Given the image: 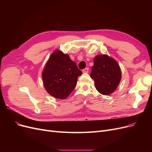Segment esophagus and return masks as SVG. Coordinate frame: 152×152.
I'll list each match as a JSON object with an SVG mask.
<instances>
[{"instance_id":"obj_1","label":"esophagus","mask_w":152,"mask_h":152,"mask_svg":"<svg viewBox=\"0 0 152 152\" xmlns=\"http://www.w3.org/2000/svg\"><path fill=\"white\" fill-rule=\"evenodd\" d=\"M89 72V68H86L84 70H82V72L83 73H88Z\"/></svg>"}]
</instances>
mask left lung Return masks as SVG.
I'll list each match as a JSON object with an SVG mask.
<instances>
[{
  "instance_id": "left-lung-1",
  "label": "left lung",
  "mask_w": 152,
  "mask_h": 152,
  "mask_svg": "<svg viewBox=\"0 0 152 152\" xmlns=\"http://www.w3.org/2000/svg\"><path fill=\"white\" fill-rule=\"evenodd\" d=\"M91 77L99 93L109 95L117 89L121 80V71L117 61L106 54L98 55L94 59Z\"/></svg>"
}]
</instances>
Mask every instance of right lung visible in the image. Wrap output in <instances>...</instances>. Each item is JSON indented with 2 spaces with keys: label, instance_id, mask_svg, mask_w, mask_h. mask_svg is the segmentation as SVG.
Returning <instances> with one entry per match:
<instances>
[{
  "label": "right lung",
  "instance_id": "1",
  "mask_svg": "<svg viewBox=\"0 0 152 152\" xmlns=\"http://www.w3.org/2000/svg\"><path fill=\"white\" fill-rule=\"evenodd\" d=\"M82 71L68 55L56 50L50 56L42 72V79L48 93L58 99H65L76 87Z\"/></svg>",
  "mask_w": 152,
  "mask_h": 152
}]
</instances>
